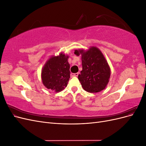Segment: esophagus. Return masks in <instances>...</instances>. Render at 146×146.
I'll return each mask as SVG.
<instances>
[{"mask_svg":"<svg viewBox=\"0 0 146 146\" xmlns=\"http://www.w3.org/2000/svg\"><path fill=\"white\" fill-rule=\"evenodd\" d=\"M79 73L77 72V73H72L71 74V76L72 77H77L78 76Z\"/></svg>","mask_w":146,"mask_h":146,"instance_id":"obj_1","label":"esophagus"}]
</instances>
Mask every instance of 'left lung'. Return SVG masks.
<instances>
[{"label":"left lung","mask_w":146,"mask_h":146,"mask_svg":"<svg viewBox=\"0 0 146 146\" xmlns=\"http://www.w3.org/2000/svg\"><path fill=\"white\" fill-rule=\"evenodd\" d=\"M74 54H82V70L78 78L83 89L92 93L104 90L109 82L110 69L100 50L92 47L86 52L76 50Z\"/></svg>","instance_id":"left-lung-1"}]
</instances>
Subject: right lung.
<instances>
[{"instance_id": "obj_1", "label": "right lung", "mask_w": 146, "mask_h": 146, "mask_svg": "<svg viewBox=\"0 0 146 146\" xmlns=\"http://www.w3.org/2000/svg\"><path fill=\"white\" fill-rule=\"evenodd\" d=\"M68 56L61 54L48 60L41 72L43 85L47 89L59 92L67 86L70 78Z\"/></svg>"}]
</instances>
